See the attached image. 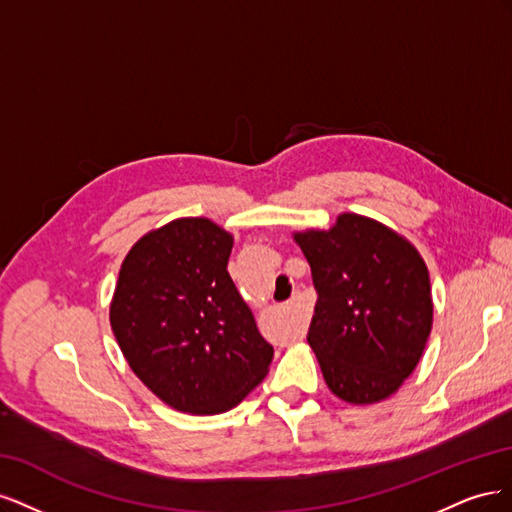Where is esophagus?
I'll list each match as a JSON object with an SVG mask.
<instances>
[{
	"mask_svg": "<svg viewBox=\"0 0 512 512\" xmlns=\"http://www.w3.org/2000/svg\"><path fill=\"white\" fill-rule=\"evenodd\" d=\"M301 303H303V294H301L299 290H294L292 299L288 301V307H290V309H299ZM299 333H301V327H297V335H299ZM297 335H294V337H297Z\"/></svg>",
	"mask_w": 512,
	"mask_h": 512,
	"instance_id": "esophagus-1",
	"label": "esophagus"
}]
</instances>
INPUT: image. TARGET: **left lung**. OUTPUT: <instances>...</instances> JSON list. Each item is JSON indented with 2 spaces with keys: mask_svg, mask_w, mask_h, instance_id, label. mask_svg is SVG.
I'll return each instance as SVG.
<instances>
[{
  "mask_svg": "<svg viewBox=\"0 0 512 512\" xmlns=\"http://www.w3.org/2000/svg\"><path fill=\"white\" fill-rule=\"evenodd\" d=\"M318 294L307 342L335 397L389 399L412 374L433 324L429 271L393 228L356 213L294 232Z\"/></svg>",
  "mask_w": 512,
  "mask_h": 512,
  "instance_id": "left-lung-1",
  "label": "left lung"
}]
</instances>
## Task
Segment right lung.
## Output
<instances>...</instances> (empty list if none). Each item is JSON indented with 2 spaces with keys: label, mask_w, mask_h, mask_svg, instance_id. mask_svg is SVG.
Here are the masks:
<instances>
[{
  "label": "right lung",
  "mask_w": 512,
  "mask_h": 512,
  "mask_svg": "<svg viewBox=\"0 0 512 512\" xmlns=\"http://www.w3.org/2000/svg\"><path fill=\"white\" fill-rule=\"evenodd\" d=\"M232 235L207 218H179L123 258L111 327L130 369L166 406L222 414L269 374L260 335L228 275Z\"/></svg>",
  "instance_id": "add662e5"
}]
</instances>
